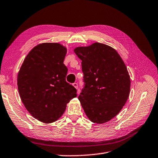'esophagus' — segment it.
Returning <instances> with one entry per match:
<instances>
[{
    "label": "esophagus",
    "mask_w": 158,
    "mask_h": 158,
    "mask_svg": "<svg viewBox=\"0 0 158 158\" xmlns=\"http://www.w3.org/2000/svg\"><path fill=\"white\" fill-rule=\"evenodd\" d=\"M73 86H74L76 89H78V84H77V83L74 82V83L73 84Z\"/></svg>",
    "instance_id": "34e87169"
}]
</instances>
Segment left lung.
<instances>
[{
    "instance_id": "obj_1",
    "label": "left lung",
    "mask_w": 158,
    "mask_h": 158,
    "mask_svg": "<svg viewBox=\"0 0 158 158\" xmlns=\"http://www.w3.org/2000/svg\"><path fill=\"white\" fill-rule=\"evenodd\" d=\"M84 88L78 96L89 120L102 124L120 112L129 96L131 80L127 66L115 49L100 43L78 47Z\"/></svg>"
}]
</instances>
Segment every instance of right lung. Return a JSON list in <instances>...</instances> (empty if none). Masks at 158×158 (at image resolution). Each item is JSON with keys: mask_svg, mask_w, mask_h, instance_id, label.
<instances>
[{"mask_svg": "<svg viewBox=\"0 0 158 158\" xmlns=\"http://www.w3.org/2000/svg\"><path fill=\"white\" fill-rule=\"evenodd\" d=\"M66 48L57 43H44L30 51L18 74L22 102L31 115L45 123L63 115L66 104L76 97V89L66 81L63 62Z\"/></svg>", "mask_w": 158, "mask_h": 158, "instance_id": "obj_1", "label": "right lung"}]
</instances>
